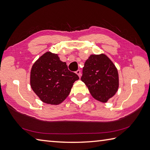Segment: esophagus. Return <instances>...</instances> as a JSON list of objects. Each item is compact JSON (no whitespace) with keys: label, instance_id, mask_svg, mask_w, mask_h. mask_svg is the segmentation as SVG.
<instances>
[{"label":"esophagus","instance_id":"34e87169","mask_svg":"<svg viewBox=\"0 0 150 150\" xmlns=\"http://www.w3.org/2000/svg\"><path fill=\"white\" fill-rule=\"evenodd\" d=\"M76 73L78 75L79 77H80V78L81 77V70H78L76 72Z\"/></svg>","mask_w":150,"mask_h":150}]
</instances>
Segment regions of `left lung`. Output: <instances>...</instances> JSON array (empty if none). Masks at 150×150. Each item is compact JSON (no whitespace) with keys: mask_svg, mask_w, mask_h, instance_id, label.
<instances>
[{"mask_svg":"<svg viewBox=\"0 0 150 150\" xmlns=\"http://www.w3.org/2000/svg\"><path fill=\"white\" fill-rule=\"evenodd\" d=\"M95 99L105 103L119 88L116 67L104 53L91 55L85 62L81 78Z\"/></svg>","mask_w":150,"mask_h":150,"instance_id":"8db88e82","label":"left lung"}]
</instances>
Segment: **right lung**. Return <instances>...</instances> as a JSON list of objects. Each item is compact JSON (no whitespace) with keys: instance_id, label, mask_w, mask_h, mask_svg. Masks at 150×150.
I'll list each match as a JSON object with an SVG mask.
<instances>
[{"instance_id":"obj_1","label":"right lung","mask_w":150,"mask_h":150,"mask_svg":"<svg viewBox=\"0 0 150 150\" xmlns=\"http://www.w3.org/2000/svg\"><path fill=\"white\" fill-rule=\"evenodd\" d=\"M78 76L68 69L57 54L47 52L33 64L30 84L44 103L58 105L66 99Z\"/></svg>"}]
</instances>
